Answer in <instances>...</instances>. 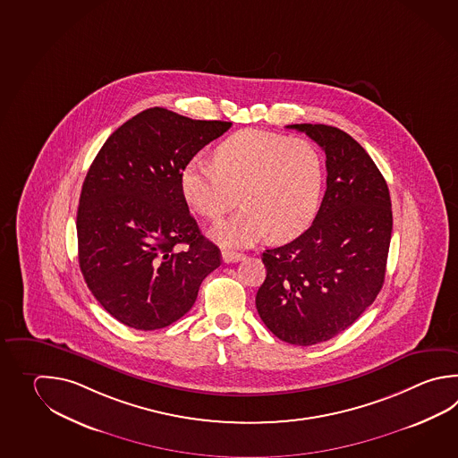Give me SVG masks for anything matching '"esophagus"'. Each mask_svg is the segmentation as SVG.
<instances>
[{"mask_svg":"<svg viewBox=\"0 0 458 458\" xmlns=\"http://www.w3.org/2000/svg\"><path fill=\"white\" fill-rule=\"evenodd\" d=\"M222 259L226 264H230V262H238L243 259V254L242 252L230 251V250H224L222 251Z\"/></svg>","mask_w":458,"mask_h":458,"instance_id":"34e87169","label":"esophagus"}]
</instances>
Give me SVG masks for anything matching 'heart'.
<instances>
[{
	"label": "heart",
	"instance_id": "obj_1",
	"mask_svg": "<svg viewBox=\"0 0 458 458\" xmlns=\"http://www.w3.org/2000/svg\"><path fill=\"white\" fill-rule=\"evenodd\" d=\"M215 161L191 159L181 186L187 202L208 220L228 214L238 199L243 208L216 225L226 246H250L271 232L274 240L301 233L317 214L323 163L313 143L272 131H240L225 139Z\"/></svg>",
	"mask_w": 458,
	"mask_h": 458
}]
</instances>
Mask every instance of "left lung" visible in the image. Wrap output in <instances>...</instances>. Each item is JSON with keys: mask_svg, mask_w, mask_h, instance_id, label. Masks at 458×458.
<instances>
[{"mask_svg": "<svg viewBox=\"0 0 458 458\" xmlns=\"http://www.w3.org/2000/svg\"><path fill=\"white\" fill-rule=\"evenodd\" d=\"M327 155V192L313 224L266 250L256 309L272 335L295 345L325 343L369 309L385 280L392 200L369 153L345 131L293 123Z\"/></svg>", "mask_w": 458, "mask_h": 458, "instance_id": "obj_1", "label": "left lung"}]
</instances>
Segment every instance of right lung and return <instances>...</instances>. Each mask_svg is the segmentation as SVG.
Wrapping results in <instances>:
<instances>
[{
	"label": "right lung",
	"mask_w": 458,
	"mask_h": 458,
	"mask_svg": "<svg viewBox=\"0 0 458 458\" xmlns=\"http://www.w3.org/2000/svg\"><path fill=\"white\" fill-rule=\"evenodd\" d=\"M230 127L151 107L96 155L76 214L78 261L96 300L123 325L151 331L178 321L222 264L189 214L181 176Z\"/></svg>",
	"instance_id": "add662e5"
}]
</instances>
